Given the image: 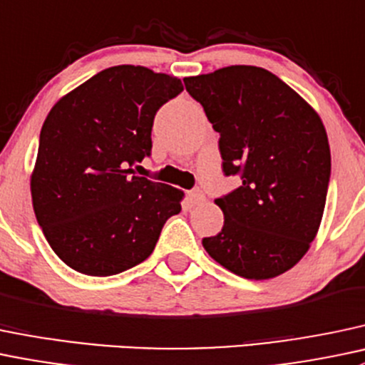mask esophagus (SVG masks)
Segmentation results:
<instances>
[{"label":"esophagus","instance_id":"34e87169","mask_svg":"<svg viewBox=\"0 0 365 365\" xmlns=\"http://www.w3.org/2000/svg\"><path fill=\"white\" fill-rule=\"evenodd\" d=\"M205 201H206V195L202 194L199 189H194V190H190V192H189V202L192 206L202 205V202H205Z\"/></svg>","mask_w":365,"mask_h":365}]
</instances>
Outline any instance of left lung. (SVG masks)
I'll return each instance as SVG.
<instances>
[{
	"label": "left lung",
	"mask_w": 365,
	"mask_h": 365,
	"mask_svg": "<svg viewBox=\"0 0 365 365\" xmlns=\"http://www.w3.org/2000/svg\"><path fill=\"white\" fill-rule=\"evenodd\" d=\"M183 83L220 134L222 170L243 182L215 199L224 227L202 247L243 278L283 274L309 250L324 215L331 148L322 118L264 68L227 66Z\"/></svg>",
	"instance_id": "1"
}]
</instances>
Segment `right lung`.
Masks as SVG:
<instances>
[{
    "mask_svg": "<svg viewBox=\"0 0 365 365\" xmlns=\"http://www.w3.org/2000/svg\"><path fill=\"white\" fill-rule=\"evenodd\" d=\"M182 80L145 66H112L68 92L40 133L31 197L41 231L71 269L112 276L143 262L182 190L134 176L152 152L157 110Z\"/></svg>",
    "mask_w": 365,
    "mask_h": 365,
    "instance_id": "obj_1",
    "label": "right lung"
}]
</instances>
